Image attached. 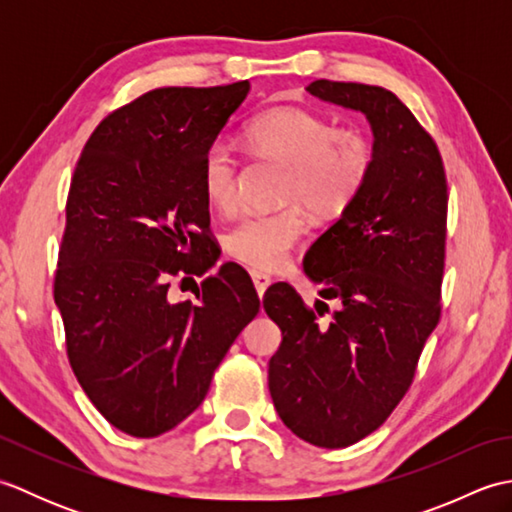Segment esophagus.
<instances>
[{
	"mask_svg": "<svg viewBox=\"0 0 512 512\" xmlns=\"http://www.w3.org/2000/svg\"><path fill=\"white\" fill-rule=\"evenodd\" d=\"M250 277H253V284L257 288V295L264 297L266 288L273 284V279H270L266 273H259V270H250Z\"/></svg>",
	"mask_w": 512,
	"mask_h": 512,
	"instance_id": "34e87169",
	"label": "esophagus"
}]
</instances>
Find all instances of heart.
<instances>
[{"label": "heart", "mask_w": 512, "mask_h": 512, "mask_svg": "<svg viewBox=\"0 0 512 512\" xmlns=\"http://www.w3.org/2000/svg\"><path fill=\"white\" fill-rule=\"evenodd\" d=\"M246 136L262 154L290 167L286 200H299L314 215L332 217L354 202L372 169V145L358 129H339L308 110H273L255 118ZM204 198L217 211L237 202V158L224 140L204 151L200 162ZM306 233L299 206L248 213L226 233V250L255 268H275Z\"/></svg>", "instance_id": "obj_1"}]
</instances>
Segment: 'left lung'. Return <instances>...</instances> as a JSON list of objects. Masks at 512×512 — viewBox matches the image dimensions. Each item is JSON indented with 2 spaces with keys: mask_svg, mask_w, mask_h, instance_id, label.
I'll return each instance as SVG.
<instances>
[{
  "mask_svg": "<svg viewBox=\"0 0 512 512\" xmlns=\"http://www.w3.org/2000/svg\"><path fill=\"white\" fill-rule=\"evenodd\" d=\"M323 103L361 112L372 129V169L328 231L303 257L323 298L342 303L328 324L288 284L266 290L281 330L268 389L281 422L321 449L363 440L396 409L440 319L447 239V180L440 151L394 92L312 81Z\"/></svg>",
  "mask_w": 512,
  "mask_h": 512,
  "instance_id": "left-lung-1",
  "label": "left lung"
}]
</instances>
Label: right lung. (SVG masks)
<instances>
[{
	"instance_id": "right-lung-1",
	"label": "right lung",
	"mask_w": 512,
	"mask_h": 512,
	"mask_svg": "<svg viewBox=\"0 0 512 512\" xmlns=\"http://www.w3.org/2000/svg\"><path fill=\"white\" fill-rule=\"evenodd\" d=\"M248 92V81L151 90L107 116L76 165L54 303L74 376L127 436L156 438L189 418L259 312L233 262L195 286V303L169 299L171 277L220 259L200 162Z\"/></svg>"
}]
</instances>
